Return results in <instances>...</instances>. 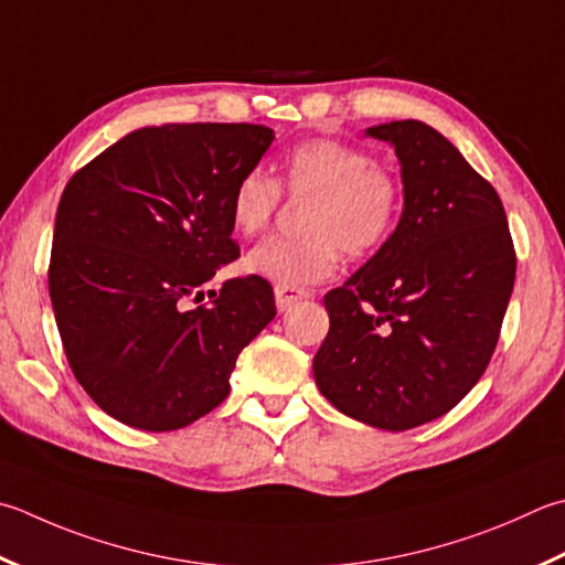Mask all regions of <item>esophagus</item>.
I'll list each match as a JSON object with an SVG mask.
<instances>
[{
    "mask_svg": "<svg viewBox=\"0 0 565 565\" xmlns=\"http://www.w3.org/2000/svg\"><path fill=\"white\" fill-rule=\"evenodd\" d=\"M274 296H276V308H279V311H289L294 303L303 301V298H311L313 294L308 289H289V286H276Z\"/></svg>",
    "mask_w": 565,
    "mask_h": 565,
    "instance_id": "esophagus-1",
    "label": "esophagus"
}]
</instances>
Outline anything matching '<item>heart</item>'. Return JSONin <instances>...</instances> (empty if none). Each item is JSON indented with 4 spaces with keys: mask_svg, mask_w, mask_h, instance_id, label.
<instances>
[{
    "mask_svg": "<svg viewBox=\"0 0 565 565\" xmlns=\"http://www.w3.org/2000/svg\"><path fill=\"white\" fill-rule=\"evenodd\" d=\"M284 191L308 201L301 239L271 237L247 252V274L274 286L303 289L340 269L342 252L364 259L382 249L399 223L404 188L399 173L374 161L370 151L338 139H313L296 147L281 166ZM267 173L247 171L230 193V223L242 237L269 227L281 203V188Z\"/></svg>",
    "mask_w": 565,
    "mask_h": 565,
    "instance_id": "heart-1",
    "label": "heart"
}]
</instances>
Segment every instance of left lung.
Listing matches in <instances>:
<instances>
[{"label":"left lung","instance_id":"obj_1","mask_svg":"<svg viewBox=\"0 0 565 565\" xmlns=\"http://www.w3.org/2000/svg\"><path fill=\"white\" fill-rule=\"evenodd\" d=\"M402 163L404 210L377 254L328 291L320 394L358 422L406 430L448 414L490 364L516 254L500 195L418 119L364 131Z\"/></svg>","mask_w":565,"mask_h":565}]
</instances>
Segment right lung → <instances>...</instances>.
I'll return each mask as SVG.
<instances>
[{"label":"right lung","instance_id":"obj_1","mask_svg":"<svg viewBox=\"0 0 565 565\" xmlns=\"http://www.w3.org/2000/svg\"><path fill=\"white\" fill-rule=\"evenodd\" d=\"M262 125L121 137L65 185L49 291L75 380L117 422L175 430L230 394L242 348L276 316L259 276L203 286L239 257L230 193L271 147Z\"/></svg>","mask_w":565,"mask_h":565}]
</instances>
